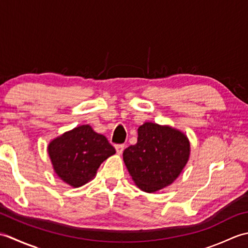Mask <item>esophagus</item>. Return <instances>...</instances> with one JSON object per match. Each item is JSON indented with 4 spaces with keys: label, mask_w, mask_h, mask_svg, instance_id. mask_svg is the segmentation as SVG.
Wrapping results in <instances>:
<instances>
[{
    "label": "esophagus",
    "mask_w": 248,
    "mask_h": 248,
    "mask_svg": "<svg viewBox=\"0 0 248 248\" xmlns=\"http://www.w3.org/2000/svg\"><path fill=\"white\" fill-rule=\"evenodd\" d=\"M115 149H116V151H117L118 155H121L124 149V145H116Z\"/></svg>",
    "instance_id": "obj_1"
}]
</instances>
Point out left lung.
I'll use <instances>...</instances> for the list:
<instances>
[{
	"label": "left lung",
	"instance_id": "8db88e82",
	"mask_svg": "<svg viewBox=\"0 0 248 248\" xmlns=\"http://www.w3.org/2000/svg\"><path fill=\"white\" fill-rule=\"evenodd\" d=\"M138 143L124 151L128 171L141 191L164 188L180 175L189 157V141L170 125L145 123L138 129Z\"/></svg>",
	"mask_w": 248,
	"mask_h": 248
}]
</instances>
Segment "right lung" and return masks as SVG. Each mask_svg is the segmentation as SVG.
Listing matches in <instances>:
<instances>
[{
	"label": "right lung",
	"mask_w": 248,
	"mask_h": 248,
	"mask_svg": "<svg viewBox=\"0 0 248 248\" xmlns=\"http://www.w3.org/2000/svg\"><path fill=\"white\" fill-rule=\"evenodd\" d=\"M115 152L107 138L94 132L89 124L65 132L48 146L55 173L73 187L91 181L101 163Z\"/></svg>",
	"instance_id": "right-lung-1"
}]
</instances>
